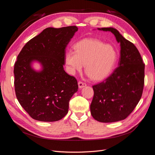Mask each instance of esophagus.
Listing matches in <instances>:
<instances>
[{"label":"esophagus","mask_w":155,"mask_h":155,"mask_svg":"<svg viewBox=\"0 0 155 155\" xmlns=\"http://www.w3.org/2000/svg\"><path fill=\"white\" fill-rule=\"evenodd\" d=\"M78 84L79 88H82V87H84L86 86V84L84 83V82H81V81H79V82H78Z\"/></svg>","instance_id":"esophagus-1"}]
</instances>
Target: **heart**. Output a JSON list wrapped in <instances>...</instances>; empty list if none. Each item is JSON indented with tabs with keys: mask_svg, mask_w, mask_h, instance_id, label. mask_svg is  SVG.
Returning <instances> with one entry per match:
<instances>
[{
	"mask_svg": "<svg viewBox=\"0 0 155 155\" xmlns=\"http://www.w3.org/2000/svg\"><path fill=\"white\" fill-rule=\"evenodd\" d=\"M74 51H69L65 56V62L69 71L74 74L85 71L92 80L101 81L112 72L117 60V52L111 45L96 39H84L74 45Z\"/></svg>",
	"mask_w": 155,
	"mask_h": 155,
	"instance_id": "obj_1",
	"label": "heart"
}]
</instances>
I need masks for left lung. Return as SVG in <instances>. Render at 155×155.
Segmentation results:
<instances>
[{"instance_id": "left-lung-1", "label": "left lung", "mask_w": 155, "mask_h": 155, "mask_svg": "<svg viewBox=\"0 0 155 155\" xmlns=\"http://www.w3.org/2000/svg\"><path fill=\"white\" fill-rule=\"evenodd\" d=\"M110 31L120 43L118 67L102 82L93 86L94 95L90 105L91 114L102 123L116 122L126 119L133 111L142 95L145 64L133 43L123 38L116 28Z\"/></svg>"}]
</instances>
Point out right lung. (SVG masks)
Returning <instances> with one entry per match:
<instances>
[{
	"mask_svg": "<svg viewBox=\"0 0 155 155\" xmlns=\"http://www.w3.org/2000/svg\"><path fill=\"white\" fill-rule=\"evenodd\" d=\"M78 30L76 26L47 28L26 43L14 65L17 99L36 120L52 122L68 112L69 103L78 91L77 79L64 69L65 48ZM38 61L42 69L31 68Z\"/></svg>",
	"mask_w": 155,
	"mask_h": 155,
	"instance_id": "obj_1",
	"label": "right lung"
}]
</instances>
